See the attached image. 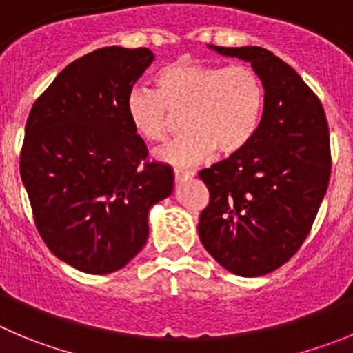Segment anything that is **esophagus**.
I'll list each match as a JSON object with an SVG mask.
<instances>
[{"label":"esophagus","instance_id":"obj_1","mask_svg":"<svg viewBox=\"0 0 353 353\" xmlns=\"http://www.w3.org/2000/svg\"><path fill=\"white\" fill-rule=\"evenodd\" d=\"M195 176H196L195 170H183V169H176V170H174V177H176V181L192 179V177H195Z\"/></svg>","mask_w":353,"mask_h":353}]
</instances>
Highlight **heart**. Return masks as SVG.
Segmentation results:
<instances>
[{"mask_svg":"<svg viewBox=\"0 0 353 353\" xmlns=\"http://www.w3.org/2000/svg\"><path fill=\"white\" fill-rule=\"evenodd\" d=\"M157 90L136 87L125 99L132 130L146 143H163L172 117L183 114L184 136L157 157L172 165H193L214 150L240 153L254 139L263 117L265 88L249 65L176 61L154 77Z\"/></svg>","mask_w":353,"mask_h":353,"instance_id":"heart-1","label":"heart"}]
</instances>
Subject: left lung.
Listing matches in <instances>:
<instances>
[{"instance_id":"8db88e82","label":"left lung","mask_w":353,"mask_h":353,"mask_svg":"<svg viewBox=\"0 0 353 353\" xmlns=\"http://www.w3.org/2000/svg\"><path fill=\"white\" fill-rule=\"evenodd\" d=\"M209 48L252 65L265 106L254 139L199 174L210 193L200 214V242L228 272L266 275L301 247L327 192V120L317 95L270 50Z\"/></svg>"}]
</instances>
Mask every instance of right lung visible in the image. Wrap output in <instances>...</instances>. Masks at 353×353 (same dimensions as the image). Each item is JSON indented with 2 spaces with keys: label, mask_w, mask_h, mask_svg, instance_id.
Segmentation results:
<instances>
[{
  "label": "right lung",
  "mask_w": 353,
  "mask_h": 353,
  "mask_svg": "<svg viewBox=\"0 0 353 353\" xmlns=\"http://www.w3.org/2000/svg\"><path fill=\"white\" fill-rule=\"evenodd\" d=\"M154 55L106 47L62 69L34 102L21 177L47 247L92 275L123 268L146 243L148 214L174 190V170L146 161L125 99Z\"/></svg>",
  "instance_id": "add662e5"
}]
</instances>
